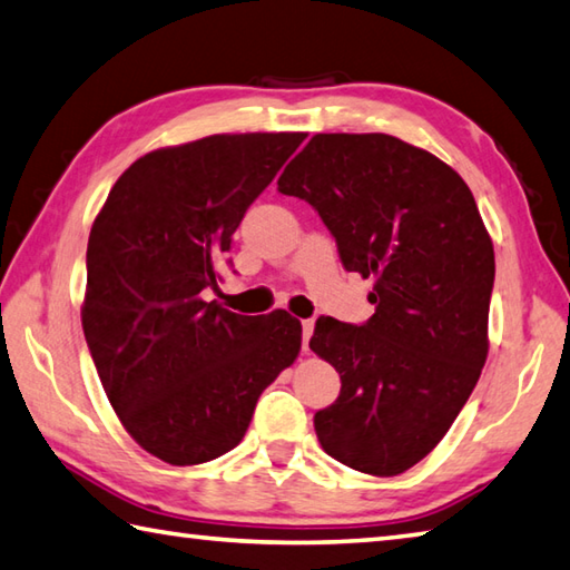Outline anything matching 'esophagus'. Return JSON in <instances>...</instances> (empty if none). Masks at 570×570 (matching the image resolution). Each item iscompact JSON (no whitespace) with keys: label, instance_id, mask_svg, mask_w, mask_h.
I'll return each mask as SVG.
<instances>
[{"label":"esophagus","instance_id":"1","mask_svg":"<svg viewBox=\"0 0 570 570\" xmlns=\"http://www.w3.org/2000/svg\"><path fill=\"white\" fill-rule=\"evenodd\" d=\"M313 332H315V322L313 320H303V352H307L309 337H313Z\"/></svg>","mask_w":570,"mask_h":570}]
</instances>
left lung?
I'll list each match as a JSON object with an SVG mask.
<instances>
[{"label": "left lung", "instance_id": "obj_1", "mask_svg": "<svg viewBox=\"0 0 570 570\" xmlns=\"http://www.w3.org/2000/svg\"><path fill=\"white\" fill-rule=\"evenodd\" d=\"M277 190L313 206L345 271L372 277L364 325L320 317L309 350L340 372L315 414L325 452L396 476L442 442L489 352L493 245L444 160L386 134H317Z\"/></svg>", "mask_w": 570, "mask_h": 570}]
</instances>
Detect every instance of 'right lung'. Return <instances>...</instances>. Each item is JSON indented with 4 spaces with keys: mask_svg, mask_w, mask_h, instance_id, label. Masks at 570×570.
Here are the masks:
<instances>
[{
    "mask_svg": "<svg viewBox=\"0 0 570 570\" xmlns=\"http://www.w3.org/2000/svg\"><path fill=\"white\" fill-rule=\"evenodd\" d=\"M305 134H216L134 160L86 248L83 337L128 434L174 466L218 459L248 432L257 396L295 362L299 320L235 315L218 287L245 210Z\"/></svg>",
    "mask_w": 570,
    "mask_h": 570,
    "instance_id": "right-lung-1",
    "label": "right lung"
}]
</instances>
